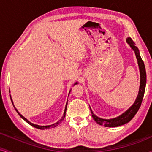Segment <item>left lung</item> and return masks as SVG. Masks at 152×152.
<instances>
[{
	"label": "left lung",
	"instance_id": "left-lung-1",
	"mask_svg": "<svg viewBox=\"0 0 152 152\" xmlns=\"http://www.w3.org/2000/svg\"><path fill=\"white\" fill-rule=\"evenodd\" d=\"M126 42L129 44L131 48L135 52L136 59H137L138 61V64H139V71H140V86H139V93H138L137 98H136L135 102H134V103L131 105L130 108L128 109L126 111L122 113L121 115L116 118H114L103 119L101 118H99L93 113V110H91L90 107L92 116H93V119L95 121V122L98 123L99 125L104 126L105 127H117L129 123L138 112L141 105V103H142L143 98H144L146 83V74L144 63L143 62L142 59H141L140 54H139V49L136 47L135 43L133 42L132 39L129 37V38H127Z\"/></svg>",
	"mask_w": 152,
	"mask_h": 152
}]
</instances>
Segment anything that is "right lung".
<instances>
[{
	"mask_svg": "<svg viewBox=\"0 0 152 152\" xmlns=\"http://www.w3.org/2000/svg\"><path fill=\"white\" fill-rule=\"evenodd\" d=\"M77 83H75V85H76ZM69 93H70V91H69ZM10 96H11V95H10ZM11 102H12V103H13V107H14V108H15V110H16V112L17 113H18V115H20V116H21L22 118L23 119V120L25 121H26L27 123H28V124H30L31 126H33V127H35V128H37V129H42V130H44V129H49V128L50 127H52V128H54V127H56V126H57L58 125H59V124H61V122L63 120H64V117H65V114H66V110H67V103H66V105H65V109H64V114H63V116L62 117V118L60 119V120L59 121H57V123H55V124H52V125H49V126H39V125H37V124H32V123H31L29 121H28L27 120L26 118L25 117H23V115H21V113H19V112L18 111V110H17V109L15 108V106H14V105H13V100H12V99H11Z\"/></svg>",
	"mask_w": 152,
	"mask_h": 152,
	"instance_id": "right-lung-1",
	"label": "right lung"
}]
</instances>
